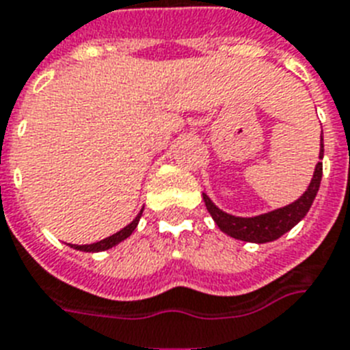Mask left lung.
<instances>
[{
    "label": "left lung",
    "instance_id": "obj_1",
    "mask_svg": "<svg viewBox=\"0 0 350 350\" xmlns=\"http://www.w3.org/2000/svg\"><path fill=\"white\" fill-rule=\"evenodd\" d=\"M320 159L324 157V139L320 144ZM320 180H322V163L314 166L313 178H311L310 186L304 191V195L297 198L295 202H291L288 206L273 209L265 215L250 216V218H243V216H234L221 211L220 207L215 206V202L211 200L207 193H202L206 207L209 211V215L213 216V220L220 227L221 232L234 239H241V241H248V243H268L273 239L281 238L282 234L291 230L299 224L310 211L311 204H313L314 196L319 193Z\"/></svg>",
    "mask_w": 350,
    "mask_h": 350
}]
</instances>
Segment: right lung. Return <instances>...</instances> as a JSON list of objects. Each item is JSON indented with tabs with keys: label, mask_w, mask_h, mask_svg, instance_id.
Here are the masks:
<instances>
[{
	"label": "right lung",
	"mask_w": 350,
	"mask_h": 350,
	"mask_svg": "<svg viewBox=\"0 0 350 350\" xmlns=\"http://www.w3.org/2000/svg\"><path fill=\"white\" fill-rule=\"evenodd\" d=\"M141 215H143V209L139 211V215L135 216L134 220L130 221L126 227H123V229L118 230V232L112 234V236H109V238L102 239V241H96V243H91V245H71L69 243V247L75 248V250H82V252H103V250H109V248L116 247L118 243H121L123 239H126L130 234L134 232L135 227H137V224H139Z\"/></svg>",
	"instance_id": "right-lung-1"
}]
</instances>
